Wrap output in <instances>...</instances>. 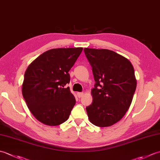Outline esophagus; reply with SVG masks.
Masks as SVG:
<instances>
[{"label": "esophagus", "instance_id": "esophagus-1", "mask_svg": "<svg viewBox=\"0 0 160 160\" xmlns=\"http://www.w3.org/2000/svg\"><path fill=\"white\" fill-rule=\"evenodd\" d=\"M77 96L78 98H82L84 96V93L82 92H78L77 93Z\"/></svg>", "mask_w": 160, "mask_h": 160}]
</instances>
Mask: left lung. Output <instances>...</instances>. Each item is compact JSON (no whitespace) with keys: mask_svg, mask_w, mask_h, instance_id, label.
Returning <instances> with one entry per match:
<instances>
[{"mask_svg":"<svg viewBox=\"0 0 160 160\" xmlns=\"http://www.w3.org/2000/svg\"><path fill=\"white\" fill-rule=\"evenodd\" d=\"M96 81L93 102L86 108L89 121L100 127H110L124 117L132 102L137 81L127 58L113 51L84 48Z\"/></svg>","mask_w":160,"mask_h":160,"instance_id":"obj_1","label":"left lung"}]
</instances>
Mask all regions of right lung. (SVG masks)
Instances as JSON below:
<instances>
[{"mask_svg":"<svg viewBox=\"0 0 160 160\" xmlns=\"http://www.w3.org/2000/svg\"><path fill=\"white\" fill-rule=\"evenodd\" d=\"M82 47L52 49L29 64L22 85V96L37 120L49 126L67 121L76 104L69 87V70Z\"/></svg>","mask_w":160,"mask_h":160,"instance_id":"obj_1","label":"right lung"}]
</instances>
